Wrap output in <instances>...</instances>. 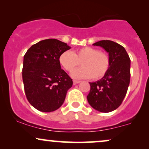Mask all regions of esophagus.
Segmentation results:
<instances>
[{"mask_svg":"<svg viewBox=\"0 0 149 149\" xmlns=\"http://www.w3.org/2000/svg\"><path fill=\"white\" fill-rule=\"evenodd\" d=\"M73 85H76V84H78V83H80V80H73Z\"/></svg>","mask_w":149,"mask_h":149,"instance_id":"esophagus-1","label":"esophagus"}]
</instances>
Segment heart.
<instances>
[{"label": "heart", "instance_id": "obj_1", "mask_svg": "<svg viewBox=\"0 0 149 149\" xmlns=\"http://www.w3.org/2000/svg\"><path fill=\"white\" fill-rule=\"evenodd\" d=\"M59 61L68 72H72L80 63L82 67L71 73V76L77 79H101L109 71L111 65L110 57L107 52L92 47H81L73 52L65 51L59 56Z\"/></svg>", "mask_w": 149, "mask_h": 149}]
</instances>
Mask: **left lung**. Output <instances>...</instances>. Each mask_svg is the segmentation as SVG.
<instances>
[{
  "label": "left lung",
  "instance_id": "left-lung-1",
  "mask_svg": "<svg viewBox=\"0 0 149 149\" xmlns=\"http://www.w3.org/2000/svg\"><path fill=\"white\" fill-rule=\"evenodd\" d=\"M109 53L111 65L102 79L90 83L87 96L88 103L95 110L109 113L122 104L130 81V59L125 49L111 40H103L93 44Z\"/></svg>",
  "mask_w": 149,
  "mask_h": 149
}]
</instances>
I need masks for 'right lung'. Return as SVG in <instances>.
I'll return each instance as SVG.
<instances>
[{"instance_id":"add662e5","label":"right lung","mask_w":149,"mask_h":149,"mask_svg":"<svg viewBox=\"0 0 149 149\" xmlns=\"http://www.w3.org/2000/svg\"><path fill=\"white\" fill-rule=\"evenodd\" d=\"M71 47L57 39L34 44L24 56L22 79L29 102L37 110L52 112L64 103L73 81L59 61L60 54Z\"/></svg>"}]
</instances>
